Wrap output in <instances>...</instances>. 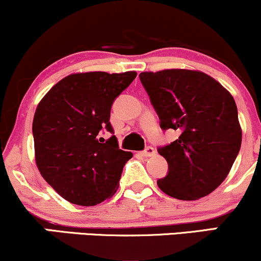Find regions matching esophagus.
<instances>
[{
    "instance_id": "obj_1",
    "label": "esophagus",
    "mask_w": 261,
    "mask_h": 261,
    "mask_svg": "<svg viewBox=\"0 0 261 261\" xmlns=\"http://www.w3.org/2000/svg\"><path fill=\"white\" fill-rule=\"evenodd\" d=\"M141 154H142L143 157H152V155L155 154V151H154L153 147L148 146V147H146L145 151L141 152Z\"/></svg>"
}]
</instances>
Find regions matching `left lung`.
I'll return each mask as SVG.
<instances>
[{"label": "left lung", "mask_w": 261, "mask_h": 261, "mask_svg": "<svg viewBox=\"0 0 261 261\" xmlns=\"http://www.w3.org/2000/svg\"><path fill=\"white\" fill-rule=\"evenodd\" d=\"M140 81L163 130L180 135L158 148L168 174L157 185L178 200H197L220 187L242 143L236 101L224 87L201 71L172 68L141 72Z\"/></svg>", "instance_id": "1"}]
</instances>
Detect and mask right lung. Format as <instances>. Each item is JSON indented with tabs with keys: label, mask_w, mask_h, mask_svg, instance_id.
<instances>
[{
	"label": "right lung",
	"mask_w": 261,
	"mask_h": 261,
	"mask_svg": "<svg viewBox=\"0 0 261 261\" xmlns=\"http://www.w3.org/2000/svg\"><path fill=\"white\" fill-rule=\"evenodd\" d=\"M122 73H72L44 95L33 119L37 167L60 196L80 206H94L116 193L131 152L113 136H100L110 124L113 101L136 77Z\"/></svg>",
	"instance_id": "obj_1"
}]
</instances>
